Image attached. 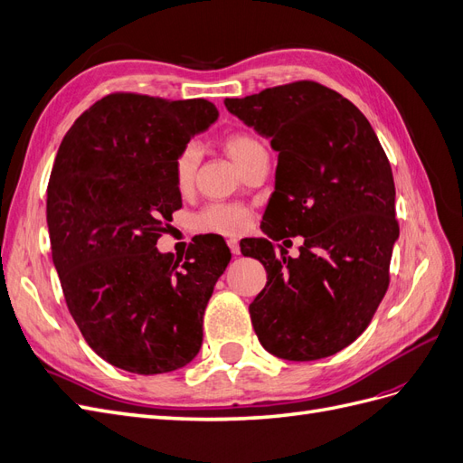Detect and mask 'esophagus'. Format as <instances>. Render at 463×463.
<instances>
[{"instance_id": "34e87169", "label": "esophagus", "mask_w": 463, "mask_h": 463, "mask_svg": "<svg viewBox=\"0 0 463 463\" xmlns=\"http://www.w3.org/2000/svg\"><path fill=\"white\" fill-rule=\"evenodd\" d=\"M228 247H230V250H232V253H233V255H240V253H241V247H240V241H237V240H233V237H232V240H228Z\"/></svg>"}]
</instances>
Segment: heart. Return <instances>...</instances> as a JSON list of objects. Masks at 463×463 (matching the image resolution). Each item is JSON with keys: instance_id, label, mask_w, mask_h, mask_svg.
Segmentation results:
<instances>
[{"instance_id": "obj_1", "label": "heart", "mask_w": 463, "mask_h": 463, "mask_svg": "<svg viewBox=\"0 0 463 463\" xmlns=\"http://www.w3.org/2000/svg\"><path fill=\"white\" fill-rule=\"evenodd\" d=\"M223 148L232 160L245 170L257 154L266 152L260 141L247 133H233L223 138ZM201 160V152L194 145H187L179 150L174 162V181L179 191H189L194 184V174ZM249 210L240 204H208L197 216V228L206 233L235 235L241 233L249 223Z\"/></svg>"}]
</instances>
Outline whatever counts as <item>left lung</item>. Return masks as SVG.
Returning a JSON list of instances; mask_svg holds the SVG:
<instances>
[{
  "mask_svg": "<svg viewBox=\"0 0 463 463\" xmlns=\"http://www.w3.org/2000/svg\"><path fill=\"white\" fill-rule=\"evenodd\" d=\"M223 104L278 152L266 237L241 247L266 269L249 305L259 342L288 361L338 354L365 332L390 282L400 228L386 154L367 118L313 80ZM282 234L304 237L298 260L269 241Z\"/></svg>",
  "mask_w": 463,
  "mask_h": 463,
  "instance_id": "8db88e82",
  "label": "left lung"
}]
</instances>
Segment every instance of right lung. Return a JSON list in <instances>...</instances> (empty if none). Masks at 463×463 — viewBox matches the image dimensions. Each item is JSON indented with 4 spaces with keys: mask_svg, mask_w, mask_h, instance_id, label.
<instances>
[{
    "mask_svg": "<svg viewBox=\"0 0 463 463\" xmlns=\"http://www.w3.org/2000/svg\"><path fill=\"white\" fill-rule=\"evenodd\" d=\"M216 119L203 98L119 92L92 104L60 145L46 203L53 266L80 334L118 369L170 373L201 349L230 249L201 237L179 266L156 241L181 208L175 156Z\"/></svg>",
    "mask_w": 463,
    "mask_h": 463,
    "instance_id": "1",
    "label": "right lung"
}]
</instances>
